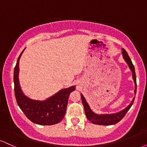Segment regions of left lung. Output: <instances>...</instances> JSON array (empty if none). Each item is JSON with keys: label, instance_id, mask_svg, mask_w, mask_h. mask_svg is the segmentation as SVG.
I'll return each mask as SVG.
<instances>
[{"label": "left lung", "instance_id": "8db88e82", "mask_svg": "<svg viewBox=\"0 0 147 147\" xmlns=\"http://www.w3.org/2000/svg\"><path fill=\"white\" fill-rule=\"evenodd\" d=\"M122 55L123 58L125 60L126 63L129 65L130 70L132 71L133 74V79L135 83V88L134 92L135 94L136 93V90H137V84H136V72H135V68L134 65H133L132 61H131V59L128 55V53L126 51L124 50V48H122ZM81 97H82V103H83V105L84 107V111H85L86 116L87 119L89 121H90L92 124H98V125H112V124H117V122H119L123 117L125 116L126 113L129 111L130 108L131 107V106L133 105V102H134V99L132 100L131 104H129L126 109H124V110L119 111V112L116 113H113V114H97L95 113H94L93 111L90 109V106H89L88 104L86 99L84 98V95L82 94H81Z\"/></svg>", "mask_w": 147, "mask_h": 147}]
</instances>
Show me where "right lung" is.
<instances>
[{
	"label": "right lung",
	"mask_w": 147,
	"mask_h": 147,
	"mask_svg": "<svg viewBox=\"0 0 147 147\" xmlns=\"http://www.w3.org/2000/svg\"><path fill=\"white\" fill-rule=\"evenodd\" d=\"M24 50L18 57L14 70V94L20 109L31 122L40 125H53L63 119L70 92L75 86L62 89L44 101L34 100L22 92L18 80L19 59Z\"/></svg>",
	"instance_id": "right-lung-1"
}]
</instances>
